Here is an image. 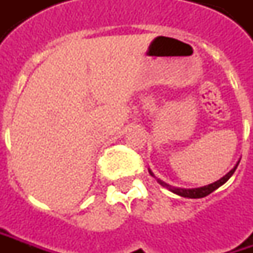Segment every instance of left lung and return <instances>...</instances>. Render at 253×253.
Masks as SVG:
<instances>
[{
    "instance_id": "obj_1",
    "label": "left lung",
    "mask_w": 253,
    "mask_h": 253,
    "mask_svg": "<svg viewBox=\"0 0 253 253\" xmlns=\"http://www.w3.org/2000/svg\"><path fill=\"white\" fill-rule=\"evenodd\" d=\"M238 164L239 163H236V166L232 169V170L229 171L228 174H225L221 180H218V181L212 182V184H210V185H205V187H200V188H192V190H185V188H175V187H171L170 184H167V182L161 181L159 180V182L163 185V187H166V188H169L170 191L175 192V194H178V195H181V197H187V198H203V197H207V195H210L211 192L215 191L216 188H219L222 184H225L229 178H231V175L235 172L236 167H238ZM151 175H153V172H151Z\"/></svg>"
}]
</instances>
